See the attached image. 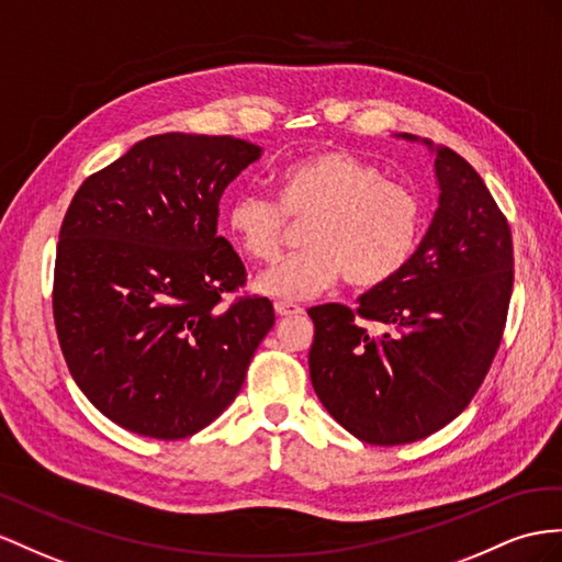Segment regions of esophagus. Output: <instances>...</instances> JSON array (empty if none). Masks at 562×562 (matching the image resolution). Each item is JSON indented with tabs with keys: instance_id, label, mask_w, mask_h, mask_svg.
I'll list each match as a JSON object with an SVG mask.
<instances>
[{
	"instance_id": "1",
	"label": "esophagus",
	"mask_w": 562,
	"mask_h": 562,
	"mask_svg": "<svg viewBox=\"0 0 562 562\" xmlns=\"http://www.w3.org/2000/svg\"><path fill=\"white\" fill-rule=\"evenodd\" d=\"M276 313L280 315V318H292V315H301V313H304V308L296 306V304H290V301H278V304H276Z\"/></svg>"
}]
</instances>
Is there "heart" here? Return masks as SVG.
Wrapping results in <instances>:
<instances>
[{
	"label": "heart",
	"instance_id": "heart-1",
	"mask_svg": "<svg viewBox=\"0 0 562 562\" xmlns=\"http://www.w3.org/2000/svg\"><path fill=\"white\" fill-rule=\"evenodd\" d=\"M280 201L239 190L227 204V229L254 261L280 254L286 223H305L304 251L263 270L254 286L280 301H304L341 276L356 290L386 284L418 251L423 201L406 184L351 151L329 149L296 158L278 172Z\"/></svg>",
	"mask_w": 562,
	"mask_h": 562
}]
</instances>
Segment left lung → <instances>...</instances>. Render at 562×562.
I'll use <instances>...</instances> for the list:
<instances>
[{
  "instance_id": "1",
  "label": "left lung",
  "mask_w": 562,
  "mask_h": 562,
  "mask_svg": "<svg viewBox=\"0 0 562 562\" xmlns=\"http://www.w3.org/2000/svg\"><path fill=\"white\" fill-rule=\"evenodd\" d=\"M425 144L437 154L439 209L411 263L356 308H308L315 394L344 429L378 446L425 439L468 408L498 351L513 294L506 215L463 156Z\"/></svg>"
}]
</instances>
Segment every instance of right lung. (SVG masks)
Segmentation results:
<instances>
[{
  "mask_svg": "<svg viewBox=\"0 0 562 562\" xmlns=\"http://www.w3.org/2000/svg\"><path fill=\"white\" fill-rule=\"evenodd\" d=\"M261 156L229 135L166 133L137 142L80 184L54 263V325L66 366L109 420L184 439L233 404L276 325L218 237L225 187Z\"/></svg>",
  "mask_w": 562,
  "mask_h": 562,
  "instance_id": "right-lung-1",
  "label": "right lung"
}]
</instances>
